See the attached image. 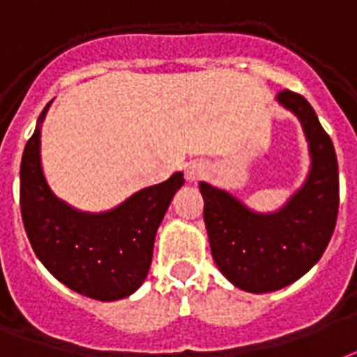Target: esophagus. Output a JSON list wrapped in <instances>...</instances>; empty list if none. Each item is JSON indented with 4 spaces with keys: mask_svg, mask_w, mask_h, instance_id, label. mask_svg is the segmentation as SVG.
Listing matches in <instances>:
<instances>
[{
    "mask_svg": "<svg viewBox=\"0 0 357 357\" xmlns=\"http://www.w3.org/2000/svg\"><path fill=\"white\" fill-rule=\"evenodd\" d=\"M185 176L189 181H199V179H202L206 176V166L202 162H199V160L189 162L185 166Z\"/></svg>",
    "mask_w": 357,
    "mask_h": 357,
    "instance_id": "34e87169",
    "label": "esophagus"
}]
</instances>
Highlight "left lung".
Returning a JSON list of instances; mask_svg holds the SVG:
<instances>
[{
	"label": "left lung",
	"instance_id": "8db88e82",
	"mask_svg": "<svg viewBox=\"0 0 357 357\" xmlns=\"http://www.w3.org/2000/svg\"><path fill=\"white\" fill-rule=\"evenodd\" d=\"M280 104L303 123L312 170L305 187L271 215L250 212L225 191L200 183L212 255L227 280L244 291H276L299 280L319 261L339 213V165L312 105L284 89Z\"/></svg>",
	"mask_w": 357,
	"mask_h": 357
}]
</instances>
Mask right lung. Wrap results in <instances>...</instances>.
I'll list each match as a JSON object with an SVG mask.
<instances>
[{"label": "right lung", "instance_id": "1", "mask_svg": "<svg viewBox=\"0 0 357 357\" xmlns=\"http://www.w3.org/2000/svg\"><path fill=\"white\" fill-rule=\"evenodd\" d=\"M39 136L38 126L20 162V213L33 252L47 271L73 291L96 301L128 297L149 273L155 234L172 197L185 181L183 174L145 187L112 212H75L58 200L45 181Z\"/></svg>", "mask_w": 357, "mask_h": 357}]
</instances>
